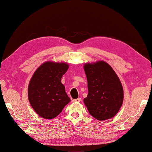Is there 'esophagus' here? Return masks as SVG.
I'll return each instance as SVG.
<instances>
[{
  "label": "esophagus",
  "instance_id": "obj_1",
  "mask_svg": "<svg viewBox=\"0 0 152 152\" xmlns=\"http://www.w3.org/2000/svg\"><path fill=\"white\" fill-rule=\"evenodd\" d=\"M73 102H80L82 101V98H80V97H78L77 99H73L72 100Z\"/></svg>",
  "mask_w": 152,
  "mask_h": 152
}]
</instances>
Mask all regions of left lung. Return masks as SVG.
<instances>
[{"label": "left lung", "instance_id": "1", "mask_svg": "<svg viewBox=\"0 0 152 152\" xmlns=\"http://www.w3.org/2000/svg\"><path fill=\"white\" fill-rule=\"evenodd\" d=\"M88 93L84 102L89 113L98 120L114 117L123 102V88L117 75L103 61L84 66Z\"/></svg>", "mask_w": 152, "mask_h": 152}]
</instances>
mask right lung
<instances>
[{
    "instance_id": "right-lung-1",
    "label": "right lung",
    "mask_w": 152,
    "mask_h": 152,
    "mask_svg": "<svg viewBox=\"0 0 152 152\" xmlns=\"http://www.w3.org/2000/svg\"><path fill=\"white\" fill-rule=\"evenodd\" d=\"M68 69L67 64L47 61L33 75L28 86V99L33 109L41 118L57 117L70 102L61 82Z\"/></svg>"
}]
</instances>
